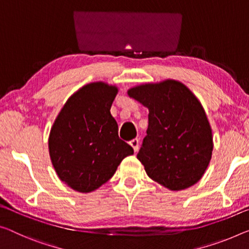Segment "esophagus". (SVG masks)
Instances as JSON below:
<instances>
[{"mask_svg": "<svg viewBox=\"0 0 249 249\" xmlns=\"http://www.w3.org/2000/svg\"><path fill=\"white\" fill-rule=\"evenodd\" d=\"M129 145L132 146L133 147V149H134V152H137L139 151V146H140V141L137 140V139H135V140H132L131 142H129Z\"/></svg>", "mask_w": 249, "mask_h": 249, "instance_id": "esophagus-1", "label": "esophagus"}]
</instances>
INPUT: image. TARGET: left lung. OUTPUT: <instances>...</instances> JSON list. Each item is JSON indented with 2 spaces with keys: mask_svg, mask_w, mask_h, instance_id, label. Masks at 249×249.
Segmentation results:
<instances>
[{
  "mask_svg": "<svg viewBox=\"0 0 249 249\" xmlns=\"http://www.w3.org/2000/svg\"><path fill=\"white\" fill-rule=\"evenodd\" d=\"M127 94L149 112L147 135L137 154L146 174L171 191L196 184L213 152L212 128L197 97L174 80L136 86Z\"/></svg>",
  "mask_w": 249,
  "mask_h": 249,
  "instance_id": "left-lung-1",
  "label": "left lung"
}]
</instances>
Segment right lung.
Returning a JSON list of instances; mask_svg holds the SVG:
<instances>
[{"label":"right lung","instance_id":"right-lung-1","mask_svg":"<svg viewBox=\"0 0 249 249\" xmlns=\"http://www.w3.org/2000/svg\"><path fill=\"white\" fill-rule=\"evenodd\" d=\"M116 94L117 88L103 82L83 86L69 98L51 128V160L60 179L74 191H95L134 154L118 137L110 115Z\"/></svg>","mask_w":249,"mask_h":249}]
</instances>
